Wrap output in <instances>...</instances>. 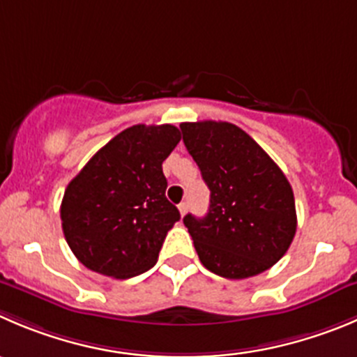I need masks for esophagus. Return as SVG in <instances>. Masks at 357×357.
<instances>
[{"label": "esophagus", "mask_w": 357, "mask_h": 357, "mask_svg": "<svg viewBox=\"0 0 357 357\" xmlns=\"http://www.w3.org/2000/svg\"><path fill=\"white\" fill-rule=\"evenodd\" d=\"M178 212H181V215L184 217V215H185V212H188V203L182 202L181 205H178Z\"/></svg>", "instance_id": "34e87169"}]
</instances>
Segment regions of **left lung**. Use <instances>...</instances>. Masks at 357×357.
<instances>
[{
  "label": "left lung",
  "mask_w": 357,
  "mask_h": 357,
  "mask_svg": "<svg viewBox=\"0 0 357 357\" xmlns=\"http://www.w3.org/2000/svg\"><path fill=\"white\" fill-rule=\"evenodd\" d=\"M182 140L210 189L208 213L184 224L206 270L247 278L273 266L296 233L289 181L231 122H182Z\"/></svg>",
  "instance_id": "1"
}]
</instances>
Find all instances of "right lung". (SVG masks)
Here are the masks:
<instances>
[{
  "mask_svg": "<svg viewBox=\"0 0 357 357\" xmlns=\"http://www.w3.org/2000/svg\"><path fill=\"white\" fill-rule=\"evenodd\" d=\"M181 142L172 124L131 126L101 147L68 184L63 233L86 268L130 278L152 268L173 224L162 161Z\"/></svg>",
  "mask_w": 357,
  "mask_h": 357,
  "instance_id": "1",
  "label": "right lung"
}]
</instances>
